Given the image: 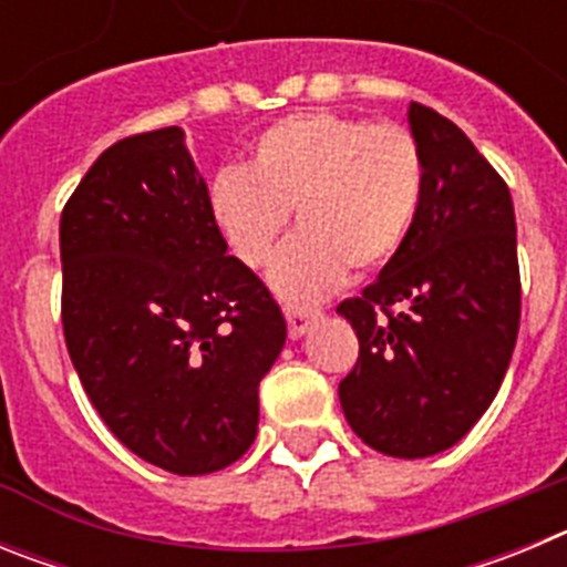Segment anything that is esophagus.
<instances>
[{"label": "esophagus", "mask_w": 567, "mask_h": 567, "mask_svg": "<svg viewBox=\"0 0 567 567\" xmlns=\"http://www.w3.org/2000/svg\"><path fill=\"white\" fill-rule=\"evenodd\" d=\"M284 315H287L289 338L292 340L303 338V334H307V329L320 318V312H315V309H300V307H284Z\"/></svg>", "instance_id": "34e87169"}]
</instances>
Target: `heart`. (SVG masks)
I'll return each mask as SVG.
<instances>
[{
    "instance_id": "obj_1",
    "label": "heart",
    "mask_w": 567,
    "mask_h": 567,
    "mask_svg": "<svg viewBox=\"0 0 567 567\" xmlns=\"http://www.w3.org/2000/svg\"><path fill=\"white\" fill-rule=\"evenodd\" d=\"M423 193V153L400 124L312 110L275 122L249 164L224 167L207 189L209 221L244 267L272 258L289 209L300 233L272 264L284 298L318 300L346 269L365 275L398 255Z\"/></svg>"
}]
</instances>
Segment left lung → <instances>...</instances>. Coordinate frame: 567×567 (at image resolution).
I'll use <instances>...</instances> for the list:
<instances>
[{"label": "left lung", "mask_w": 567, "mask_h": 567, "mask_svg": "<svg viewBox=\"0 0 567 567\" xmlns=\"http://www.w3.org/2000/svg\"><path fill=\"white\" fill-rule=\"evenodd\" d=\"M423 153L417 213L378 280L338 307L360 340L340 380L352 432L389 457L452 449L497 398L519 332L508 184L468 135L412 102Z\"/></svg>", "instance_id": "1"}]
</instances>
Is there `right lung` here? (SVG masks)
Wrapping results in <instances>:
<instances>
[{
	"label": "right lung",
	"mask_w": 567,
	"mask_h": 567,
	"mask_svg": "<svg viewBox=\"0 0 567 567\" xmlns=\"http://www.w3.org/2000/svg\"><path fill=\"white\" fill-rule=\"evenodd\" d=\"M64 343L110 432L195 477L258 434V383L287 320L209 221L182 127L104 150L62 209Z\"/></svg>",
	"instance_id": "obj_1"
}]
</instances>
